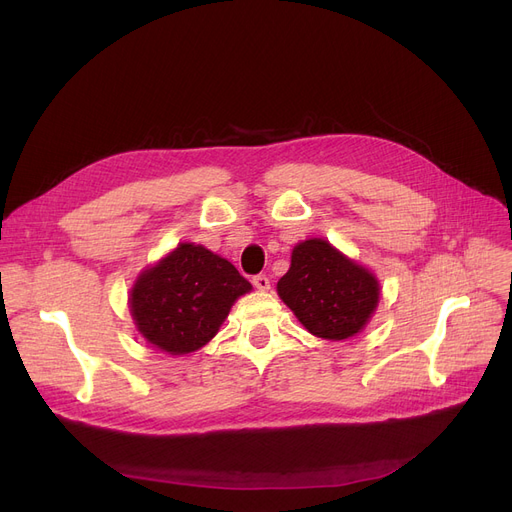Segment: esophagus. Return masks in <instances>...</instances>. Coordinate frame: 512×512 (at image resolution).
Returning <instances> with one entry per match:
<instances>
[{
	"mask_svg": "<svg viewBox=\"0 0 512 512\" xmlns=\"http://www.w3.org/2000/svg\"><path fill=\"white\" fill-rule=\"evenodd\" d=\"M252 283H254V287L258 289V291H266L271 287V279L266 277V275H256L254 279H252Z\"/></svg>",
	"mask_w": 512,
	"mask_h": 512,
	"instance_id": "1",
	"label": "esophagus"
}]
</instances>
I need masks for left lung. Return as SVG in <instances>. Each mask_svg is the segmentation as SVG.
I'll list each match as a JSON object with an SVG mask.
<instances>
[{
  "label": "left lung",
  "instance_id": "1",
  "mask_svg": "<svg viewBox=\"0 0 512 512\" xmlns=\"http://www.w3.org/2000/svg\"><path fill=\"white\" fill-rule=\"evenodd\" d=\"M277 291L312 335L333 342L360 333L379 304L375 275L316 237L291 252Z\"/></svg>",
  "mask_w": 512,
  "mask_h": 512
}]
</instances>
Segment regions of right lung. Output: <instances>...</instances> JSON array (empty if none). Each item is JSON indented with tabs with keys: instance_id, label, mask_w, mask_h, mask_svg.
Listing matches in <instances>:
<instances>
[{
	"instance_id": "obj_1",
	"label": "right lung",
	"mask_w": 512,
	"mask_h": 512,
	"mask_svg": "<svg viewBox=\"0 0 512 512\" xmlns=\"http://www.w3.org/2000/svg\"><path fill=\"white\" fill-rule=\"evenodd\" d=\"M250 289L229 260L196 243H179L137 277L129 306L137 331L154 348L179 356L206 346Z\"/></svg>"
}]
</instances>
